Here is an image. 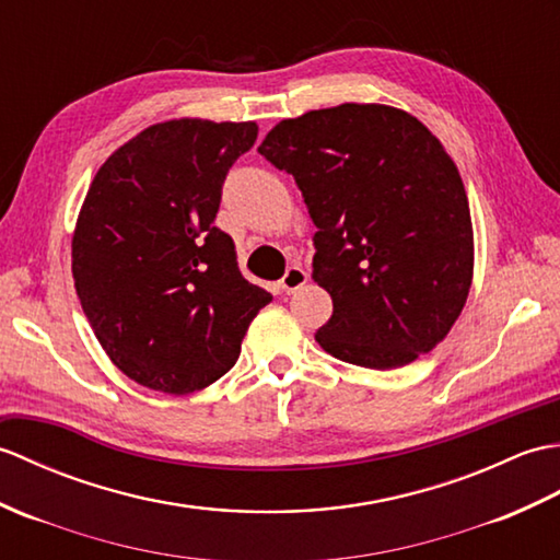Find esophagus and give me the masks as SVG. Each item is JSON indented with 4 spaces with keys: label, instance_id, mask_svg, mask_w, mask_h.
<instances>
[{
    "label": "esophagus",
    "instance_id": "1",
    "mask_svg": "<svg viewBox=\"0 0 560 560\" xmlns=\"http://www.w3.org/2000/svg\"><path fill=\"white\" fill-rule=\"evenodd\" d=\"M306 280H308V272H306L304 268H300V266H292V268H288V272H284V276H282L280 288L290 294V292H296L300 288H304Z\"/></svg>",
    "mask_w": 560,
    "mask_h": 560
}]
</instances>
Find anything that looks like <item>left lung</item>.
Listing matches in <instances>:
<instances>
[{"label": "left lung", "instance_id": "obj_1", "mask_svg": "<svg viewBox=\"0 0 560 560\" xmlns=\"http://www.w3.org/2000/svg\"><path fill=\"white\" fill-rule=\"evenodd\" d=\"M258 153L294 177L318 230L323 350L378 371L431 352L475 270L465 184L436 136L405 109L345 103L282 119Z\"/></svg>", "mask_w": 560, "mask_h": 560}]
</instances>
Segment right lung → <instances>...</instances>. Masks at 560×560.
Instances as JSON below:
<instances>
[{"mask_svg":"<svg viewBox=\"0 0 560 560\" xmlns=\"http://www.w3.org/2000/svg\"><path fill=\"white\" fill-rule=\"evenodd\" d=\"M256 121L170 119L112 153L71 240L77 294L119 371L186 395L234 366L248 323L272 296L240 272L215 215Z\"/></svg>","mask_w":560,"mask_h":560,"instance_id":"1","label":"right lung"}]
</instances>
